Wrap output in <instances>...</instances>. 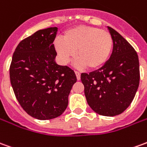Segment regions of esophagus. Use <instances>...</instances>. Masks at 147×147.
Masks as SVG:
<instances>
[{
	"label": "esophagus",
	"instance_id": "34e87169",
	"mask_svg": "<svg viewBox=\"0 0 147 147\" xmlns=\"http://www.w3.org/2000/svg\"><path fill=\"white\" fill-rule=\"evenodd\" d=\"M75 73H76V76L77 80H80V73L79 71H75Z\"/></svg>",
	"mask_w": 147,
	"mask_h": 147
}]
</instances>
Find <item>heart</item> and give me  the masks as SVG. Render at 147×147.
Here are the masks:
<instances>
[{
    "label": "heart",
    "mask_w": 147,
    "mask_h": 147,
    "mask_svg": "<svg viewBox=\"0 0 147 147\" xmlns=\"http://www.w3.org/2000/svg\"><path fill=\"white\" fill-rule=\"evenodd\" d=\"M62 39L55 41V49L63 64L70 63L76 51L78 66L97 69L107 61L112 51L110 32L98 28L76 26L67 30Z\"/></svg>",
    "instance_id": "obj_1"
}]
</instances>
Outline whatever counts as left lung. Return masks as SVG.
I'll return each instance as SVG.
<instances>
[{
  "label": "left lung",
  "mask_w": 147,
  "mask_h": 147,
  "mask_svg": "<svg viewBox=\"0 0 147 147\" xmlns=\"http://www.w3.org/2000/svg\"><path fill=\"white\" fill-rule=\"evenodd\" d=\"M113 40L110 59L99 69L81 74L84 94L91 109L100 115L115 116L133 101L140 80L139 61L134 48L107 27Z\"/></svg>",
  "instance_id": "left-lung-1"
}]
</instances>
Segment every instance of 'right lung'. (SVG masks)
I'll return each instance as SVG.
<instances>
[{
    "label": "right lung",
    "instance_id": "obj_1",
    "mask_svg": "<svg viewBox=\"0 0 147 147\" xmlns=\"http://www.w3.org/2000/svg\"><path fill=\"white\" fill-rule=\"evenodd\" d=\"M56 27L36 32L21 40L13 53L10 82L16 99L26 112L40 120L61 115L77 79L69 67L58 65L53 41Z\"/></svg>",
    "mask_w": 147,
    "mask_h": 147
}]
</instances>
